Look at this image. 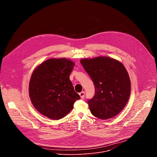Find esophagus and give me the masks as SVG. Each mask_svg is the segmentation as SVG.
Returning a JSON list of instances; mask_svg holds the SVG:
<instances>
[{
	"label": "esophagus",
	"mask_w": 157,
	"mask_h": 157,
	"mask_svg": "<svg viewBox=\"0 0 157 157\" xmlns=\"http://www.w3.org/2000/svg\"><path fill=\"white\" fill-rule=\"evenodd\" d=\"M79 96H80V97H81V99H83L84 98V95H85V93H84V91H82V92H81V93H79Z\"/></svg>",
	"instance_id": "34e87169"
}]
</instances>
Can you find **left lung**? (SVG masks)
<instances>
[{
    "instance_id": "8db88e82",
    "label": "left lung",
    "mask_w": 157,
    "mask_h": 157,
    "mask_svg": "<svg viewBox=\"0 0 157 157\" xmlns=\"http://www.w3.org/2000/svg\"><path fill=\"white\" fill-rule=\"evenodd\" d=\"M81 63L94 84V96L87 101L92 114L103 120L117 116L130 94V81L124 65L103 56L83 59Z\"/></svg>"
}]
</instances>
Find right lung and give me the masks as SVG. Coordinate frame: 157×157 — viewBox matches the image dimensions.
<instances>
[{
	"label": "right lung",
	"instance_id": "add662e5",
	"mask_svg": "<svg viewBox=\"0 0 157 157\" xmlns=\"http://www.w3.org/2000/svg\"><path fill=\"white\" fill-rule=\"evenodd\" d=\"M74 66L69 59L52 58L35 70L29 83V95L41 114L53 120L62 119L80 99L70 79Z\"/></svg>",
	"mask_w": 157,
	"mask_h": 157
}]
</instances>
